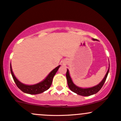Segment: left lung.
Wrapping results in <instances>:
<instances>
[{
	"instance_id": "8db88e82",
	"label": "left lung",
	"mask_w": 121,
	"mask_h": 121,
	"mask_svg": "<svg viewBox=\"0 0 121 121\" xmlns=\"http://www.w3.org/2000/svg\"><path fill=\"white\" fill-rule=\"evenodd\" d=\"M92 40H94V41L97 40L96 39H93ZM109 69H110V63H109L108 69L107 73H106V75H105L104 77L103 78L102 81H101L99 84H97V85H96V86L88 88H80V87L77 86V85H75L73 83V82L72 80H71L70 76L69 71L68 69H67V72H66V78H67V84H68L69 88H70V89L72 92H74V93L79 95L84 96H91L92 95L95 94V93H97V92L100 90L101 88H102L103 85L104 84L105 81H106V78H107V77L108 74Z\"/></svg>"
}]
</instances>
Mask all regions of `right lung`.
<instances>
[{
  "instance_id": "obj_1",
  "label": "right lung",
  "mask_w": 121,
  "mask_h": 121,
  "mask_svg": "<svg viewBox=\"0 0 121 121\" xmlns=\"http://www.w3.org/2000/svg\"><path fill=\"white\" fill-rule=\"evenodd\" d=\"M60 66V65H59L57 66L56 68L54 69V70H52L43 81L37 83L36 84L30 85H26V84L21 82L15 77L13 72L11 64H10V71H11V75H12L14 81L19 89H21L24 93H28V94L30 95H36L43 93V92L45 91L48 90L50 88L52 82L53 78H54V76L55 75L56 73L58 70Z\"/></svg>"
}]
</instances>
